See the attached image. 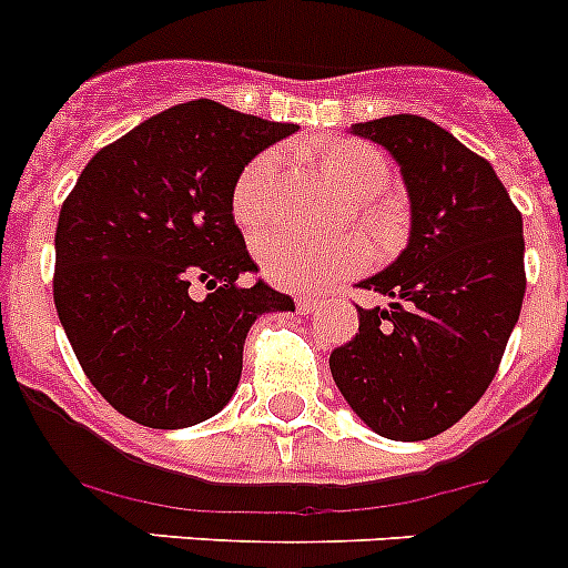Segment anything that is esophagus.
<instances>
[{
	"label": "esophagus",
	"mask_w": 568,
	"mask_h": 568,
	"mask_svg": "<svg viewBox=\"0 0 568 568\" xmlns=\"http://www.w3.org/2000/svg\"><path fill=\"white\" fill-rule=\"evenodd\" d=\"M295 307H298L301 315H310L321 307V298L318 295H298V298H295Z\"/></svg>",
	"instance_id": "34e87169"
}]
</instances>
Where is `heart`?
<instances>
[{"label":"heart","instance_id":"heart-1","mask_svg":"<svg viewBox=\"0 0 568 568\" xmlns=\"http://www.w3.org/2000/svg\"><path fill=\"white\" fill-rule=\"evenodd\" d=\"M315 162L341 190L358 199H373L389 182L384 153L364 142H329L315 150ZM278 199V159L275 153L255 155L244 164L230 193V210L241 227H261ZM369 227L386 233V215L369 213ZM261 267L270 281L290 290H318L355 273L366 264V247L358 239L313 241L275 230L258 241Z\"/></svg>","mask_w":568,"mask_h":568}]
</instances>
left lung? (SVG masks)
Returning <instances> with one entry per match:
<instances>
[{
	"mask_svg": "<svg viewBox=\"0 0 568 568\" xmlns=\"http://www.w3.org/2000/svg\"><path fill=\"white\" fill-rule=\"evenodd\" d=\"M349 133L389 150L413 227L404 253L358 287V333L329 369L353 413L389 440H426L478 404L526 293L524 219L484 155L424 115H384Z\"/></svg>",
	"mask_w": 568,
	"mask_h": 568,
	"instance_id": "left-lung-1",
	"label": "left lung"
}]
</instances>
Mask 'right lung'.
Segmentation results:
<instances>
[{"mask_svg": "<svg viewBox=\"0 0 568 568\" xmlns=\"http://www.w3.org/2000/svg\"><path fill=\"white\" fill-rule=\"evenodd\" d=\"M295 130L213 99L175 104L99 150L64 199L53 301L124 418L184 429L222 413L253 321L295 310L261 278L241 284L258 267L230 210L244 164Z\"/></svg>", "mask_w": 568, "mask_h": 568, "instance_id": "add662e5", "label": "right lung"}]
</instances>
